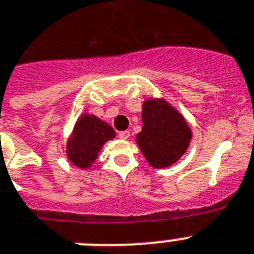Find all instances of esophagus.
Segmentation results:
<instances>
[{"instance_id": "34e87169", "label": "esophagus", "mask_w": 254, "mask_h": 254, "mask_svg": "<svg viewBox=\"0 0 254 254\" xmlns=\"http://www.w3.org/2000/svg\"><path fill=\"white\" fill-rule=\"evenodd\" d=\"M118 137L122 138V140H127L129 137V131H121L118 132Z\"/></svg>"}]
</instances>
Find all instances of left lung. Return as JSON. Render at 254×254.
I'll use <instances>...</instances> for the list:
<instances>
[{
	"label": "left lung",
	"mask_w": 254,
	"mask_h": 254,
	"mask_svg": "<svg viewBox=\"0 0 254 254\" xmlns=\"http://www.w3.org/2000/svg\"><path fill=\"white\" fill-rule=\"evenodd\" d=\"M142 129L136 142L147 163L156 169L167 168L182 158L192 140V131L185 117L165 99L145 100Z\"/></svg>",
	"instance_id": "8db88e82"
}]
</instances>
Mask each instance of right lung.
<instances>
[{
  "instance_id": "right-lung-1",
  "label": "right lung",
  "mask_w": 254,
  "mask_h": 254,
  "mask_svg": "<svg viewBox=\"0 0 254 254\" xmlns=\"http://www.w3.org/2000/svg\"><path fill=\"white\" fill-rule=\"evenodd\" d=\"M114 137L116 131L107 122L94 114H82L67 141V159L85 170L96 160L103 145Z\"/></svg>"
}]
</instances>
